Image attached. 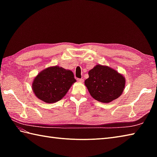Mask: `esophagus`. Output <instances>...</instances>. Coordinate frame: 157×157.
Listing matches in <instances>:
<instances>
[{
	"label": "esophagus",
	"mask_w": 157,
	"mask_h": 157,
	"mask_svg": "<svg viewBox=\"0 0 157 157\" xmlns=\"http://www.w3.org/2000/svg\"><path fill=\"white\" fill-rule=\"evenodd\" d=\"M77 81L79 83H83L84 82V79H77Z\"/></svg>",
	"instance_id": "esophagus-1"
}]
</instances>
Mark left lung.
I'll list each match as a JSON object with an SVG mask.
<instances>
[{"instance_id": "8db88e82", "label": "left lung", "mask_w": 157, "mask_h": 157, "mask_svg": "<svg viewBox=\"0 0 157 157\" xmlns=\"http://www.w3.org/2000/svg\"><path fill=\"white\" fill-rule=\"evenodd\" d=\"M89 78L84 82L92 97L102 103L118 98L124 90L125 78L114 69L96 65L88 71Z\"/></svg>"}]
</instances>
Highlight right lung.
I'll list each match as a JSON object with an SVG mask.
<instances>
[{
    "label": "right lung",
    "instance_id": "obj_1",
    "mask_svg": "<svg viewBox=\"0 0 157 157\" xmlns=\"http://www.w3.org/2000/svg\"><path fill=\"white\" fill-rule=\"evenodd\" d=\"M75 82L71 70L56 65L40 72L33 80L32 87L38 98L46 103H53L64 97Z\"/></svg>",
    "mask_w": 157,
    "mask_h": 157
}]
</instances>
